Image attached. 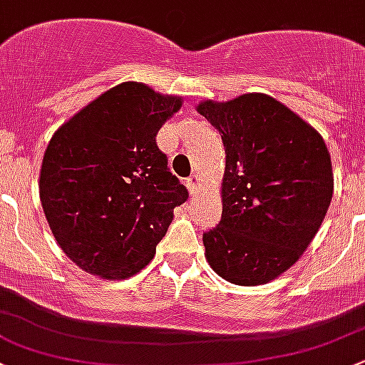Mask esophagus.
<instances>
[{"label": "esophagus", "mask_w": 365, "mask_h": 365, "mask_svg": "<svg viewBox=\"0 0 365 365\" xmlns=\"http://www.w3.org/2000/svg\"><path fill=\"white\" fill-rule=\"evenodd\" d=\"M199 185H201V180H199L197 175H190L187 178V189H189V192L192 195L199 192Z\"/></svg>", "instance_id": "34e87169"}]
</instances>
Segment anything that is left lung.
<instances>
[{
    "mask_svg": "<svg viewBox=\"0 0 365 365\" xmlns=\"http://www.w3.org/2000/svg\"><path fill=\"white\" fill-rule=\"evenodd\" d=\"M197 112L225 148L222 218L202 234L206 259L236 285H262L294 266L312 243L334 190L324 138L266 94L225 103L206 99Z\"/></svg>",
    "mask_w": 365,
    "mask_h": 365,
    "instance_id": "left-lung-1",
    "label": "left lung"
}]
</instances>
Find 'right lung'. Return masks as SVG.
<instances>
[{
    "label": "right lung",
    "instance_id": "right-lung-1",
    "mask_svg": "<svg viewBox=\"0 0 365 365\" xmlns=\"http://www.w3.org/2000/svg\"><path fill=\"white\" fill-rule=\"evenodd\" d=\"M182 106L145 83L112 87L53 133L40 199L63 252L87 273L124 279L143 269L189 192L155 136Z\"/></svg>",
    "mask_w": 365,
    "mask_h": 365
}]
</instances>
